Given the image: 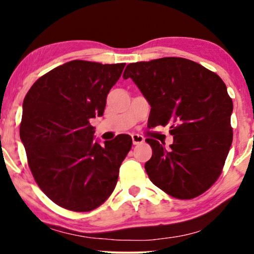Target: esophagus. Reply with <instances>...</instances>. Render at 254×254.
Returning <instances> with one entry per match:
<instances>
[{
	"instance_id": "obj_1",
	"label": "esophagus",
	"mask_w": 254,
	"mask_h": 254,
	"mask_svg": "<svg viewBox=\"0 0 254 254\" xmlns=\"http://www.w3.org/2000/svg\"><path fill=\"white\" fill-rule=\"evenodd\" d=\"M131 140H133L134 144H141V143H143V142H144V137L142 136V135L133 134V135H131Z\"/></svg>"
}]
</instances>
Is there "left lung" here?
Segmentation results:
<instances>
[{
    "label": "left lung",
    "mask_w": 254,
    "mask_h": 254,
    "mask_svg": "<svg viewBox=\"0 0 254 254\" xmlns=\"http://www.w3.org/2000/svg\"><path fill=\"white\" fill-rule=\"evenodd\" d=\"M131 78L150 104L148 127L170 125L169 149L147 138L152 156L144 168L152 184L177 199H193L220 177L232 143L234 110L221 77L183 58L129 64Z\"/></svg>",
    "instance_id": "left-lung-1"
}]
</instances>
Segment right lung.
Here are the masks:
<instances>
[{
	"instance_id": "add662e5",
	"label": "right lung",
	"mask_w": 254,
	"mask_h": 254,
	"mask_svg": "<svg viewBox=\"0 0 254 254\" xmlns=\"http://www.w3.org/2000/svg\"><path fill=\"white\" fill-rule=\"evenodd\" d=\"M124 68L69 61L41 76L24 98L19 134L31 172L41 190L65 209H95L116 189L133 141L120 134L100 144L90 120L103 116Z\"/></svg>"
}]
</instances>
